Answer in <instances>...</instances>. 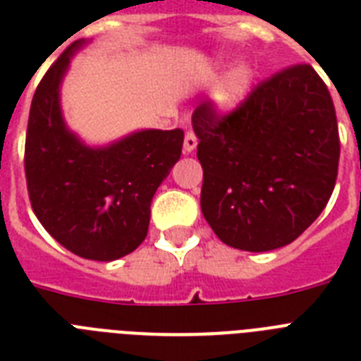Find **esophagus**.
Returning a JSON list of instances; mask_svg holds the SVG:
<instances>
[{"instance_id":"esophagus-1","label":"esophagus","mask_w":361,"mask_h":361,"mask_svg":"<svg viewBox=\"0 0 361 361\" xmlns=\"http://www.w3.org/2000/svg\"><path fill=\"white\" fill-rule=\"evenodd\" d=\"M197 144H198L197 135H195L192 130H189V133L185 135V140H183V152L192 153L195 149H197Z\"/></svg>"}]
</instances>
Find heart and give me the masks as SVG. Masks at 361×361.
Here are the masks:
<instances>
[{"mask_svg":"<svg viewBox=\"0 0 361 361\" xmlns=\"http://www.w3.org/2000/svg\"><path fill=\"white\" fill-rule=\"evenodd\" d=\"M226 59H228L226 54L217 58L215 69L206 76V80L214 82V78H217L215 71L219 69ZM252 82H255V69L251 67V63H247V61L232 63L212 86V92H209V106H212V110L219 116H228L232 112H236L249 97Z\"/></svg>","mask_w":361,"mask_h":361,"instance_id":"obj_1","label":"heart"}]
</instances>
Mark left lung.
<instances>
[{"label": "left lung", "instance_id": "1", "mask_svg": "<svg viewBox=\"0 0 361 361\" xmlns=\"http://www.w3.org/2000/svg\"><path fill=\"white\" fill-rule=\"evenodd\" d=\"M204 219L223 243L264 252L296 240L336 187L339 133L334 101L313 67L262 82L231 116L192 114Z\"/></svg>", "mask_w": 361, "mask_h": 361}]
</instances>
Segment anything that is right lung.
Returning a JSON list of instances; mask_svg holds the SVG:
<instances>
[{"mask_svg": "<svg viewBox=\"0 0 361 361\" xmlns=\"http://www.w3.org/2000/svg\"><path fill=\"white\" fill-rule=\"evenodd\" d=\"M90 42H73L37 86L25 180L31 208L54 240L82 258L112 262L146 238L153 195L180 161L183 130L138 129L103 146L82 140L63 118L61 84Z\"/></svg>", "mask_w": 361, "mask_h": 361, "instance_id": "add662e5", "label": "right lung"}]
</instances>
